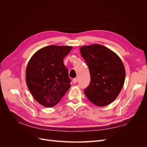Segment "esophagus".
<instances>
[{
  "label": "esophagus",
  "instance_id": "34e87169",
  "mask_svg": "<svg viewBox=\"0 0 147 147\" xmlns=\"http://www.w3.org/2000/svg\"><path fill=\"white\" fill-rule=\"evenodd\" d=\"M72 82H73L74 83H77L78 82V79L77 78H74Z\"/></svg>",
  "mask_w": 147,
  "mask_h": 147
}]
</instances>
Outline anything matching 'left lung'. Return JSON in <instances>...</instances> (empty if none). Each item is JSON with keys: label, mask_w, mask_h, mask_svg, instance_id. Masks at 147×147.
<instances>
[{"label": "left lung", "mask_w": 147, "mask_h": 147, "mask_svg": "<svg viewBox=\"0 0 147 147\" xmlns=\"http://www.w3.org/2000/svg\"><path fill=\"white\" fill-rule=\"evenodd\" d=\"M80 51L91 76L84 94L97 106L112 103L121 92L125 80L126 71L121 59L115 52L99 44L83 46Z\"/></svg>", "instance_id": "left-lung-1"}]
</instances>
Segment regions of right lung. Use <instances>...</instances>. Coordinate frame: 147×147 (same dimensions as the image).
I'll return each mask as SVG.
<instances>
[{"label":"right lung","instance_id":"add662e5","mask_svg":"<svg viewBox=\"0 0 147 147\" xmlns=\"http://www.w3.org/2000/svg\"><path fill=\"white\" fill-rule=\"evenodd\" d=\"M71 46L50 45L31 57L26 70V82L35 100L46 107H54L70 88L71 80L63 59Z\"/></svg>","mask_w":147,"mask_h":147}]
</instances>
